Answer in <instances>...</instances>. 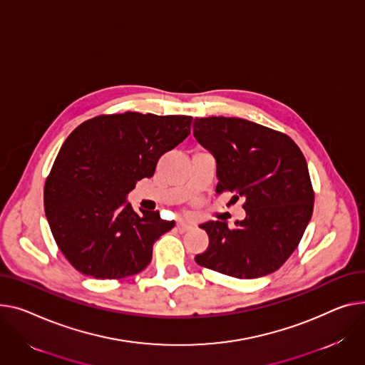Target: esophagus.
Here are the masks:
<instances>
[{"label":"esophagus","instance_id":"esophagus-1","mask_svg":"<svg viewBox=\"0 0 365 365\" xmlns=\"http://www.w3.org/2000/svg\"><path fill=\"white\" fill-rule=\"evenodd\" d=\"M178 229H179V232H187L192 229V225L186 223L183 220H178Z\"/></svg>","mask_w":365,"mask_h":365}]
</instances>
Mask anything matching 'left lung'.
Here are the masks:
<instances>
[{"instance_id":"8db88e82","label":"left lung","mask_w":365,"mask_h":365,"mask_svg":"<svg viewBox=\"0 0 365 365\" xmlns=\"http://www.w3.org/2000/svg\"><path fill=\"white\" fill-rule=\"evenodd\" d=\"M193 136L217 161L215 193L244 200L247 217L227 227H200L210 244L195 261L236 279L270 274L297 250L311 220L314 190L308 165L287 135L236 117L195 118Z\"/></svg>"}]
</instances>
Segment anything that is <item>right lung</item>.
Here are the masks:
<instances>
[{"label": "right lung", "instance_id": "right-lung-1", "mask_svg": "<svg viewBox=\"0 0 365 365\" xmlns=\"http://www.w3.org/2000/svg\"><path fill=\"white\" fill-rule=\"evenodd\" d=\"M190 115L128 111L83 121L64 140L43 187L48 225L67 261L93 279H123L151 262L154 242L175 227L126 201L163 154L190 133Z\"/></svg>", "mask_w": 365, "mask_h": 365}]
</instances>
